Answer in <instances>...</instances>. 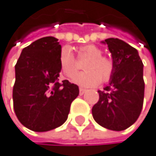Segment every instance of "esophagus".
Instances as JSON below:
<instances>
[{"mask_svg":"<svg viewBox=\"0 0 156 156\" xmlns=\"http://www.w3.org/2000/svg\"><path fill=\"white\" fill-rule=\"evenodd\" d=\"M85 92H86V90H85V88H83V87H80V88H79V93H80L81 95L84 94Z\"/></svg>","mask_w":156,"mask_h":156,"instance_id":"esophagus-1","label":"esophagus"}]
</instances>
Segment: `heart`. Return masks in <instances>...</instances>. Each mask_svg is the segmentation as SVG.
I'll return each instance as SVG.
<instances>
[{
	"label": "heart",
	"instance_id": "heart-1",
	"mask_svg": "<svg viewBox=\"0 0 156 156\" xmlns=\"http://www.w3.org/2000/svg\"><path fill=\"white\" fill-rule=\"evenodd\" d=\"M81 55L88 58L84 66L86 71L79 73L72 79L74 83L82 87H96L102 81L108 82L114 71L113 61L102 55V49L95 44H86L79 49ZM59 66L66 77L71 78L76 74L78 68L71 49L64 47L59 53Z\"/></svg>",
	"mask_w": 156,
	"mask_h": 156
}]
</instances>
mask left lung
Masks as SVG:
<instances>
[{"label": "left lung", "mask_w": 156, "mask_h": 156, "mask_svg": "<svg viewBox=\"0 0 156 156\" xmlns=\"http://www.w3.org/2000/svg\"><path fill=\"white\" fill-rule=\"evenodd\" d=\"M114 63L108 86L98 90L99 101L92 107V116L100 126L124 130L138 119L144 101L143 63L132 45L117 38L106 39Z\"/></svg>", "instance_id": "obj_1"}]
</instances>
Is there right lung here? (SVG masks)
Wrapping results in <instances>:
<instances>
[{"label":"right lung","instance_id":"right-lung-1","mask_svg":"<svg viewBox=\"0 0 156 156\" xmlns=\"http://www.w3.org/2000/svg\"><path fill=\"white\" fill-rule=\"evenodd\" d=\"M61 44L54 37H44L24 48L15 66L13 107L23 125L43 133L66 121L79 87L68 80L59 82Z\"/></svg>","mask_w":156,"mask_h":156}]
</instances>
